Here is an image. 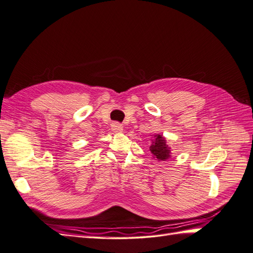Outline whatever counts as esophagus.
Returning a JSON list of instances; mask_svg holds the SVG:
<instances>
[{"instance_id": "obj_1", "label": "esophagus", "mask_w": 253, "mask_h": 253, "mask_svg": "<svg viewBox=\"0 0 253 253\" xmlns=\"http://www.w3.org/2000/svg\"><path fill=\"white\" fill-rule=\"evenodd\" d=\"M111 126H112L113 132H115V133H120V132L124 131V126H122V125L118 124V122H114V124H112Z\"/></svg>"}]
</instances>
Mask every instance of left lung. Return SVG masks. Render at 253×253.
I'll list each match as a JSON object with an SVG mask.
<instances>
[{"label":"left lung","mask_w":253,"mask_h":253,"mask_svg":"<svg viewBox=\"0 0 253 253\" xmlns=\"http://www.w3.org/2000/svg\"><path fill=\"white\" fill-rule=\"evenodd\" d=\"M155 139L152 140V144L150 147V151L154 158L160 162L167 160L169 157H171V148L167 144V140L164 136L162 135H155Z\"/></svg>","instance_id":"obj_1"}]
</instances>
